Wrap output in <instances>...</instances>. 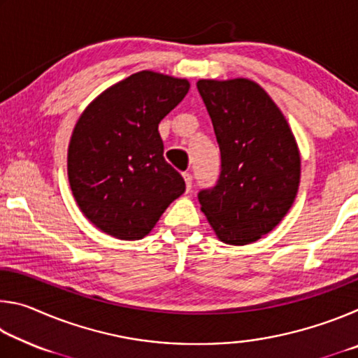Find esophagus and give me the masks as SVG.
Returning a JSON list of instances; mask_svg holds the SVG:
<instances>
[{
	"label": "esophagus",
	"mask_w": 358,
	"mask_h": 358,
	"mask_svg": "<svg viewBox=\"0 0 358 358\" xmlns=\"http://www.w3.org/2000/svg\"><path fill=\"white\" fill-rule=\"evenodd\" d=\"M183 178H185V183H186V189L189 191L192 187V175L189 172H185L183 173Z\"/></svg>",
	"instance_id": "esophagus-1"
}]
</instances>
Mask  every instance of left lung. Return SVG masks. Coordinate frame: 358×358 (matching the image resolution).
<instances>
[{"label": "left lung", "instance_id": "8db88e82", "mask_svg": "<svg viewBox=\"0 0 358 358\" xmlns=\"http://www.w3.org/2000/svg\"><path fill=\"white\" fill-rule=\"evenodd\" d=\"M221 151L215 186L197 194L221 241L241 246L273 230L295 201L300 155L286 118L248 78L199 80Z\"/></svg>", "mask_w": 358, "mask_h": 358}]
</instances>
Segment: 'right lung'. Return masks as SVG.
I'll return each instance as SVG.
<instances>
[{
  "label": "right lung",
  "instance_id": "right-lung-1",
  "mask_svg": "<svg viewBox=\"0 0 358 358\" xmlns=\"http://www.w3.org/2000/svg\"><path fill=\"white\" fill-rule=\"evenodd\" d=\"M187 92L185 78L142 71L108 88L77 121L68 151L71 189L102 232L141 240L185 192L157 126Z\"/></svg>",
  "mask_w": 358,
  "mask_h": 358
}]
</instances>
